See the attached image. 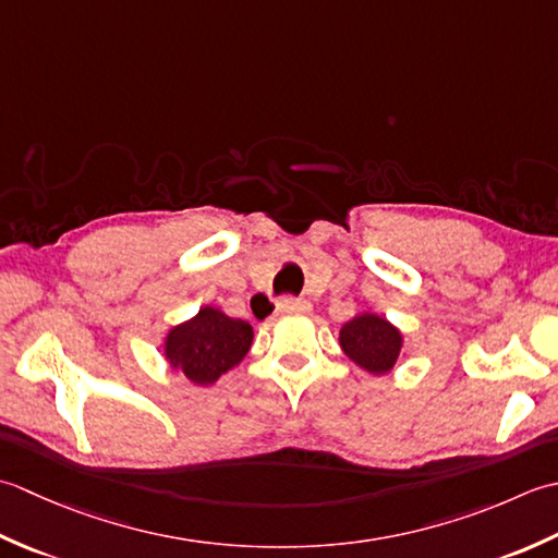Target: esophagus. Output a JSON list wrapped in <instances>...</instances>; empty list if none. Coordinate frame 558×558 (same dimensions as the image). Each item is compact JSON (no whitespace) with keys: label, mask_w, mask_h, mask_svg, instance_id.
<instances>
[{"label":"esophagus","mask_w":558,"mask_h":558,"mask_svg":"<svg viewBox=\"0 0 558 558\" xmlns=\"http://www.w3.org/2000/svg\"><path fill=\"white\" fill-rule=\"evenodd\" d=\"M311 313V303L301 299H283L277 303V315H301Z\"/></svg>","instance_id":"1"}]
</instances>
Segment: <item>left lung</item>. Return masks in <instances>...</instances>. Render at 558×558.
<instances>
[{
    "label": "left lung",
    "mask_w": 558,
    "mask_h": 558,
    "mask_svg": "<svg viewBox=\"0 0 558 558\" xmlns=\"http://www.w3.org/2000/svg\"><path fill=\"white\" fill-rule=\"evenodd\" d=\"M339 344L356 366L373 375L390 373L402 356V332L375 313H361L344 323Z\"/></svg>",
    "instance_id": "left-lung-1"
}]
</instances>
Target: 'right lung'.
Segmentation results:
<instances>
[{
	"instance_id": "add662e5",
	"label": "right lung",
	"mask_w": 558,
	"mask_h": 558,
	"mask_svg": "<svg viewBox=\"0 0 558 558\" xmlns=\"http://www.w3.org/2000/svg\"><path fill=\"white\" fill-rule=\"evenodd\" d=\"M253 344V327L219 308L204 305L195 317L166 335L163 354L170 368L195 385H211L245 359Z\"/></svg>"
}]
</instances>
